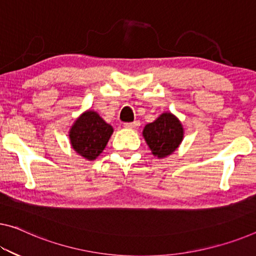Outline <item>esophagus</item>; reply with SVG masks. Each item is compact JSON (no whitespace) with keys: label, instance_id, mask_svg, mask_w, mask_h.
I'll return each instance as SVG.
<instances>
[{"label":"esophagus","instance_id":"obj_1","mask_svg":"<svg viewBox=\"0 0 256 256\" xmlns=\"http://www.w3.org/2000/svg\"><path fill=\"white\" fill-rule=\"evenodd\" d=\"M140 126L138 121H134V122H124V127L126 128H130V129H135Z\"/></svg>","mask_w":256,"mask_h":256}]
</instances>
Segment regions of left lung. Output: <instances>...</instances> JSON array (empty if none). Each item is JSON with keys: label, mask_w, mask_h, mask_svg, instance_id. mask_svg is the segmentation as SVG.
Instances as JSON below:
<instances>
[{"label": "left lung", "mask_w": 256, "mask_h": 256, "mask_svg": "<svg viewBox=\"0 0 256 256\" xmlns=\"http://www.w3.org/2000/svg\"><path fill=\"white\" fill-rule=\"evenodd\" d=\"M143 136L152 154L164 158L178 148L183 138V128L178 118L164 113L154 122L145 126Z\"/></svg>", "instance_id": "left-lung-1"}]
</instances>
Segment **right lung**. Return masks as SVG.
<instances>
[{"mask_svg": "<svg viewBox=\"0 0 256 256\" xmlns=\"http://www.w3.org/2000/svg\"><path fill=\"white\" fill-rule=\"evenodd\" d=\"M113 128L96 112L82 114L70 130V144L78 154L88 160L96 159L108 144Z\"/></svg>", "mask_w": 256, "mask_h": 256, "instance_id": "right-lung-1", "label": "right lung"}]
</instances>
